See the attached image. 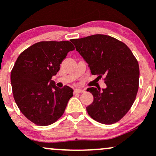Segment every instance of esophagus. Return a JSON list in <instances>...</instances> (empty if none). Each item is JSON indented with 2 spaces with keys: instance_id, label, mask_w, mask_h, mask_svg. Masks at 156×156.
Wrapping results in <instances>:
<instances>
[{
  "instance_id": "obj_1",
  "label": "esophagus",
  "mask_w": 156,
  "mask_h": 156,
  "mask_svg": "<svg viewBox=\"0 0 156 156\" xmlns=\"http://www.w3.org/2000/svg\"><path fill=\"white\" fill-rule=\"evenodd\" d=\"M84 90L83 89H80V88H75V93L76 94H79V93H84Z\"/></svg>"
}]
</instances>
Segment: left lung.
Masks as SVG:
<instances>
[{"mask_svg":"<svg viewBox=\"0 0 156 156\" xmlns=\"http://www.w3.org/2000/svg\"><path fill=\"white\" fill-rule=\"evenodd\" d=\"M77 51L89 65L91 74L103 78L105 89L89 87L94 101L86 108L97 122L112 125L130 110L139 88L140 69L136 57L121 41L106 34L72 39ZM104 76V78L102 77Z\"/></svg>","mask_w":156,"mask_h":156,"instance_id":"obj_1","label":"left lung"}]
</instances>
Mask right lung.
<instances>
[{
    "mask_svg": "<svg viewBox=\"0 0 156 156\" xmlns=\"http://www.w3.org/2000/svg\"><path fill=\"white\" fill-rule=\"evenodd\" d=\"M74 50L68 41H40L17 58L10 75L12 95L21 112L34 125H50L63 115L73 90L57 87L51 78Z\"/></svg>",
    "mask_w": 156,
    "mask_h": 156,
    "instance_id": "right-lung-1",
    "label": "right lung"
}]
</instances>
